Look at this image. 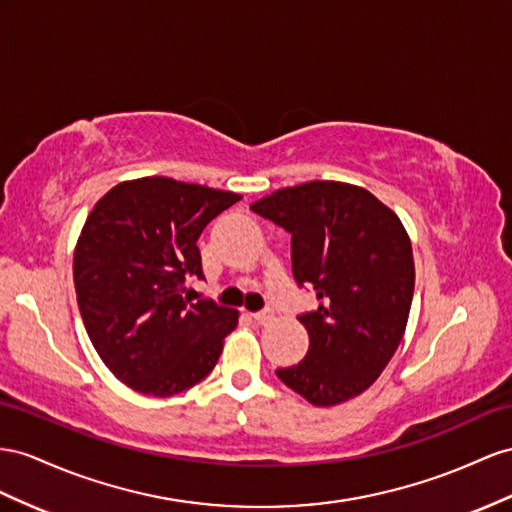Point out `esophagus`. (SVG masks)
I'll return each instance as SVG.
<instances>
[{
	"mask_svg": "<svg viewBox=\"0 0 512 512\" xmlns=\"http://www.w3.org/2000/svg\"><path fill=\"white\" fill-rule=\"evenodd\" d=\"M272 318H274L272 309H261V311L253 313V320H255V322H259V324H266V322H270Z\"/></svg>",
	"mask_w": 512,
	"mask_h": 512,
	"instance_id": "esophagus-1",
	"label": "esophagus"
}]
</instances>
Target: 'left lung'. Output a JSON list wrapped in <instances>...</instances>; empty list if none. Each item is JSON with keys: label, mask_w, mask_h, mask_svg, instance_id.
I'll return each mask as SVG.
<instances>
[{"label": "left lung", "mask_w": 512, "mask_h": 512, "mask_svg": "<svg viewBox=\"0 0 512 512\" xmlns=\"http://www.w3.org/2000/svg\"><path fill=\"white\" fill-rule=\"evenodd\" d=\"M251 209L292 235L294 279L320 300L298 316L309 333L305 359L277 376L316 406L359 396L387 368L409 320L415 266L400 218L342 181L283 188Z\"/></svg>", "instance_id": "left-lung-1"}]
</instances>
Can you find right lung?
Here are the masks:
<instances>
[{
  "instance_id": "obj_1",
  "label": "right lung",
  "mask_w": 512,
  "mask_h": 512,
  "mask_svg": "<svg viewBox=\"0 0 512 512\" xmlns=\"http://www.w3.org/2000/svg\"><path fill=\"white\" fill-rule=\"evenodd\" d=\"M240 194L170 177L123 181L88 214L73 255L86 333L108 370L155 398L214 370L238 311L186 294L205 279L196 240Z\"/></svg>"
}]
</instances>
